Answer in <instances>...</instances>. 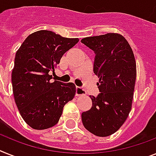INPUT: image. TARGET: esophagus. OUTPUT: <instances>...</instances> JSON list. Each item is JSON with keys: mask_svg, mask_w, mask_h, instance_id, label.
<instances>
[{"mask_svg": "<svg viewBox=\"0 0 156 156\" xmlns=\"http://www.w3.org/2000/svg\"><path fill=\"white\" fill-rule=\"evenodd\" d=\"M76 96H83V95H85L86 92L84 91V89H83L82 87H76Z\"/></svg>", "mask_w": 156, "mask_h": 156, "instance_id": "34e87169", "label": "esophagus"}]
</instances>
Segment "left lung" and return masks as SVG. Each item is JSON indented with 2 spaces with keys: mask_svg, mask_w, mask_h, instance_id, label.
Segmentation results:
<instances>
[{
  "mask_svg": "<svg viewBox=\"0 0 156 156\" xmlns=\"http://www.w3.org/2000/svg\"><path fill=\"white\" fill-rule=\"evenodd\" d=\"M81 43L93 50L94 73L100 78V93L90 96L92 106L82 113L86 129L104 137L115 133L132 109L136 79V64L131 46L118 33L85 37Z\"/></svg>",
  "mask_w": 156,
  "mask_h": 156,
  "instance_id": "1",
  "label": "left lung"
}]
</instances>
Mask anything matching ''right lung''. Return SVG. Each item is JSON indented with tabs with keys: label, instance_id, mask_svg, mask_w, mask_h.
<instances>
[{
	"label": "right lung",
	"instance_id": "obj_1",
	"mask_svg": "<svg viewBox=\"0 0 156 156\" xmlns=\"http://www.w3.org/2000/svg\"><path fill=\"white\" fill-rule=\"evenodd\" d=\"M78 41L41 30L29 35L17 50L12 73L14 100L23 119L33 129L56 125L64 105L74 98L75 84L52 82L51 74Z\"/></svg>",
	"mask_w": 156,
	"mask_h": 156
}]
</instances>
